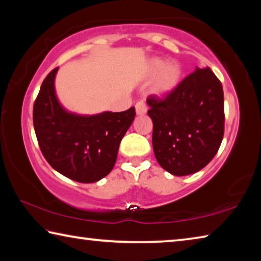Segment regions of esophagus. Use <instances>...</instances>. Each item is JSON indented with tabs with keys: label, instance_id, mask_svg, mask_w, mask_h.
Segmentation results:
<instances>
[{
	"label": "esophagus",
	"instance_id": "1",
	"mask_svg": "<svg viewBox=\"0 0 261 261\" xmlns=\"http://www.w3.org/2000/svg\"><path fill=\"white\" fill-rule=\"evenodd\" d=\"M147 112V106L144 101H139V102L136 103V113L137 115H144Z\"/></svg>",
	"mask_w": 261,
	"mask_h": 261
}]
</instances>
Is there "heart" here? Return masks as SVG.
I'll return each instance as SVG.
<instances>
[{
    "label": "heart",
    "mask_w": 261,
    "mask_h": 261,
    "mask_svg": "<svg viewBox=\"0 0 261 261\" xmlns=\"http://www.w3.org/2000/svg\"><path fill=\"white\" fill-rule=\"evenodd\" d=\"M145 73L148 78L157 76L152 86L153 93L159 96H167L173 93L182 82L183 67L178 61L152 57L147 61Z\"/></svg>",
    "instance_id": "obj_1"
}]
</instances>
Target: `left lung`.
Listing matches in <instances>:
<instances>
[{"mask_svg": "<svg viewBox=\"0 0 261 261\" xmlns=\"http://www.w3.org/2000/svg\"><path fill=\"white\" fill-rule=\"evenodd\" d=\"M223 88L210 68H196L161 100L149 95L154 155L175 176L199 171L218 153L224 132Z\"/></svg>", "mask_w": 261, "mask_h": 261, "instance_id": "left-lung-1", "label": "left lung"}]
</instances>
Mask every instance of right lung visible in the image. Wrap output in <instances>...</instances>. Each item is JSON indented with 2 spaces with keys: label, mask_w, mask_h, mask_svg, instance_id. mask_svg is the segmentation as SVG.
<instances>
[{
  "label": "right lung",
  "mask_w": 261,
  "mask_h": 261,
  "mask_svg": "<svg viewBox=\"0 0 261 261\" xmlns=\"http://www.w3.org/2000/svg\"><path fill=\"white\" fill-rule=\"evenodd\" d=\"M56 68L45 78L33 107L37 139L47 162L79 183L98 182L113 170L136 110L79 115L65 109L55 91Z\"/></svg>",
  "instance_id": "obj_1"
}]
</instances>
